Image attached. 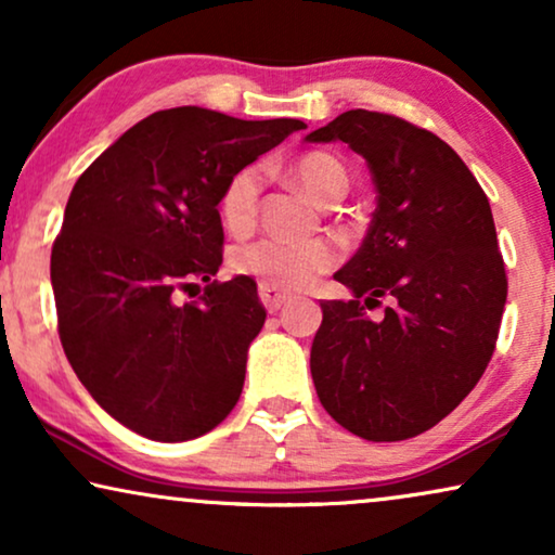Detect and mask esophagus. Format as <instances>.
I'll use <instances>...</instances> for the list:
<instances>
[{
	"label": "esophagus",
	"mask_w": 555,
	"mask_h": 555,
	"mask_svg": "<svg viewBox=\"0 0 555 555\" xmlns=\"http://www.w3.org/2000/svg\"><path fill=\"white\" fill-rule=\"evenodd\" d=\"M257 295H260V302L264 306V310H268V313H278V310L283 308L285 302L293 300L291 293L278 291V287H272V285H260V287H257Z\"/></svg>",
	"instance_id": "34e87169"
}]
</instances>
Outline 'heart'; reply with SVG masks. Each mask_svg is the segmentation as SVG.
<instances>
[{"label": "heart", "mask_w": 555, "mask_h": 555, "mask_svg": "<svg viewBox=\"0 0 555 555\" xmlns=\"http://www.w3.org/2000/svg\"><path fill=\"white\" fill-rule=\"evenodd\" d=\"M285 177L300 186L313 199L331 204L348 192V171L336 156L325 151H308L295 156L285 166ZM262 199V171L257 166H245L230 177L222 196H219V219L227 230L245 234L257 224ZM340 262V249L331 240L293 242L283 237H262L240 247L232 257L240 275L260 280V285H272L278 291H302L313 285L323 272Z\"/></svg>", "instance_id": "heart-1"}]
</instances>
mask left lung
<instances>
[{"label":"left lung","instance_id":"8db88e82","mask_svg":"<svg viewBox=\"0 0 555 555\" xmlns=\"http://www.w3.org/2000/svg\"><path fill=\"white\" fill-rule=\"evenodd\" d=\"M308 141H344L371 166L376 209L323 300L310 348L318 399L369 442H399L442 422L480 382L507 298L490 202L452 146L378 111H346ZM390 300L382 319L366 309Z\"/></svg>","mask_w":555,"mask_h":555}]
</instances>
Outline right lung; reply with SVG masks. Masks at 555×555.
I'll list each match as a JSON object with an SVG mask.
<instances>
[{"instance_id": "obj_1", "label": "right lung", "mask_w": 555, "mask_h": 555, "mask_svg": "<svg viewBox=\"0 0 555 555\" xmlns=\"http://www.w3.org/2000/svg\"><path fill=\"white\" fill-rule=\"evenodd\" d=\"M302 120H240L158 111L120 135L75 181L52 242L63 351L98 404L135 435L186 442L227 420L264 323L249 278L222 264L219 196ZM196 279L199 301L181 304Z\"/></svg>"}]
</instances>
